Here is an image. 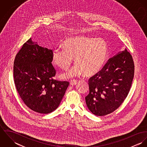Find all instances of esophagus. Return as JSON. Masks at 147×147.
Masks as SVG:
<instances>
[{"mask_svg":"<svg viewBox=\"0 0 147 147\" xmlns=\"http://www.w3.org/2000/svg\"><path fill=\"white\" fill-rule=\"evenodd\" d=\"M77 83H78V81L76 80H73L70 82V85L72 86H74V85H76Z\"/></svg>","mask_w":147,"mask_h":147,"instance_id":"34e87169","label":"esophagus"}]
</instances>
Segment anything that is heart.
<instances>
[{"instance_id": "obj_1", "label": "heart", "mask_w": 147, "mask_h": 147, "mask_svg": "<svg viewBox=\"0 0 147 147\" xmlns=\"http://www.w3.org/2000/svg\"><path fill=\"white\" fill-rule=\"evenodd\" d=\"M64 49H56L52 53L53 64L67 71L75 58L76 65L62 76L64 79L94 76L103 68L108 56V46L104 40L89 37H75L63 42Z\"/></svg>"}]
</instances>
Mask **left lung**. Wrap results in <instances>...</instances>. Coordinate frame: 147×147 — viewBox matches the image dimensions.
<instances>
[{"label": "left lung", "instance_id": "8db88e82", "mask_svg": "<svg viewBox=\"0 0 147 147\" xmlns=\"http://www.w3.org/2000/svg\"><path fill=\"white\" fill-rule=\"evenodd\" d=\"M134 76V63L126 49L109 59L102 69L89 79V93L85 97L89 110L97 116L114 111L126 99Z\"/></svg>", "mask_w": 147, "mask_h": 147}]
</instances>
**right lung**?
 Wrapping results in <instances>:
<instances>
[{
	"instance_id": "1",
	"label": "right lung",
	"mask_w": 147,
	"mask_h": 147,
	"mask_svg": "<svg viewBox=\"0 0 147 147\" xmlns=\"http://www.w3.org/2000/svg\"><path fill=\"white\" fill-rule=\"evenodd\" d=\"M52 50L30 38L17 54L13 63L15 84L22 100L31 110L49 114L58 108L69 83L53 79Z\"/></svg>"
}]
</instances>
